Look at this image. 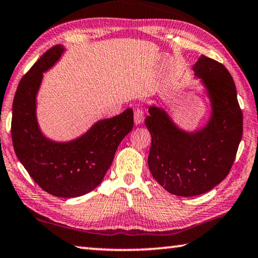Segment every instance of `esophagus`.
<instances>
[{
  "label": "esophagus",
  "mask_w": 258,
  "mask_h": 258,
  "mask_svg": "<svg viewBox=\"0 0 258 258\" xmlns=\"http://www.w3.org/2000/svg\"><path fill=\"white\" fill-rule=\"evenodd\" d=\"M144 120H145V112L142 111V109L137 108L134 110V124L140 125Z\"/></svg>",
  "instance_id": "obj_1"
}]
</instances>
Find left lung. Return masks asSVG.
<instances>
[{
    "mask_svg": "<svg viewBox=\"0 0 258 258\" xmlns=\"http://www.w3.org/2000/svg\"><path fill=\"white\" fill-rule=\"evenodd\" d=\"M193 71L207 89L211 117L203 128L188 133L165 110L149 107L151 134L148 166L165 190L178 196L207 193L222 182L234 163L242 138V111L231 73L222 63L201 56Z\"/></svg>",
    "mask_w": 258,
    "mask_h": 258,
    "instance_id": "obj_1",
    "label": "left lung"
}]
</instances>
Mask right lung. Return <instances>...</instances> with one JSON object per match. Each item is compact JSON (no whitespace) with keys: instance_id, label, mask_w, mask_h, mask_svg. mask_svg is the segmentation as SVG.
<instances>
[{"instance_id":"1","label":"right lung","mask_w":258,"mask_h":258,"mask_svg":"<svg viewBox=\"0 0 258 258\" xmlns=\"http://www.w3.org/2000/svg\"><path fill=\"white\" fill-rule=\"evenodd\" d=\"M64 47L56 44L40 57L22 78L12 104L11 138L15 153L28 174L47 193L78 198L103 180L118 146L133 128V110L95 122L84 136L69 142L49 140L36 120V94L43 72L49 70Z\"/></svg>"}]
</instances>
